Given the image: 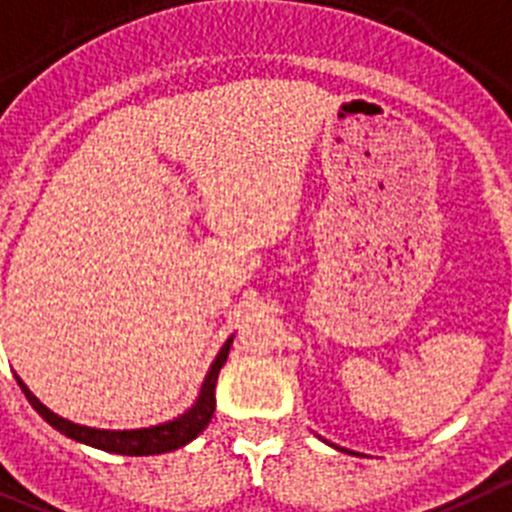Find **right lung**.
<instances>
[{
	"mask_svg": "<svg viewBox=\"0 0 512 512\" xmlns=\"http://www.w3.org/2000/svg\"><path fill=\"white\" fill-rule=\"evenodd\" d=\"M233 339H228L226 344L218 352L216 362L211 364L208 369L206 379H203L201 394H198L196 405L186 412V415L175 417L173 422H165V425H155V427H143V430H95V427H85V425H75V422L65 420V417L55 415L52 410H47L42 405L40 399L34 397L32 392L27 389V384L17 377L19 387L22 392L27 394L29 405L34 410L40 412L47 422H50L55 430H60L62 435L72 437L77 442H85V445L97 447V450L105 452H115V455H160V452H170L178 450V447L188 445L191 440H196L203 430L211 422L213 412H216V382H218V372L226 364L228 359V349H231Z\"/></svg>",
	"mask_w": 512,
	"mask_h": 512,
	"instance_id": "right-lung-1",
	"label": "right lung"
}]
</instances>
